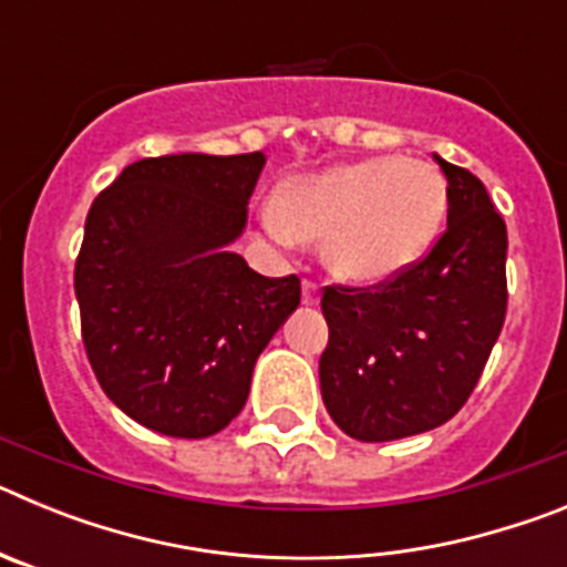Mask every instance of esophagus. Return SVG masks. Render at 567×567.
Instances as JSON below:
<instances>
[{"label":"esophagus","mask_w":567,"mask_h":567,"mask_svg":"<svg viewBox=\"0 0 567 567\" xmlns=\"http://www.w3.org/2000/svg\"><path fill=\"white\" fill-rule=\"evenodd\" d=\"M320 300V287L315 280H303V307H315Z\"/></svg>","instance_id":"esophagus-1"}]
</instances>
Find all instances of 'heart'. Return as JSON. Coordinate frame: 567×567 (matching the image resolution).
Listing matches in <instances>:
<instances>
[{
	"label": "heart",
	"mask_w": 567,
	"mask_h": 567,
	"mask_svg": "<svg viewBox=\"0 0 567 567\" xmlns=\"http://www.w3.org/2000/svg\"><path fill=\"white\" fill-rule=\"evenodd\" d=\"M443 215L445 184L432 164L378 155L284 184L267 229L284 244L323 240L334 275L378 284L423 258Z\"/></svg>",
	"instance_id": "1"
}]
</instances>
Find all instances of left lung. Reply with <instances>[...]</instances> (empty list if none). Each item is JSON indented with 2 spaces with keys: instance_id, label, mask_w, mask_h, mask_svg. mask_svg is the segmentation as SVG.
I'll return each mask as SVG.
<instances>
[{
  "instance_id": "left-lung-1",
  "label": "left lung",
  "mask_w": 567,
  "mask_h": 567,
  "mask_svg": "<svg viewBox=\"0 0 567 567\" xmlns=\"http://www.w3.org/2000/svg\"><path fill=\"white\" fill-rule=\"evenodd\" d=\"M449 227L412 267L374 287H323L329 343L320 394L363 443L437 429L465 405L508 307L503 215L477 175L437 158Z\"/></svg>"
}]
</instances>
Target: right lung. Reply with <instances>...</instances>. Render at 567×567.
<instances>
[{"mask_svg": "<svg viewBox=\"0 0 567 567\" xmlns=\"http://www.w3.org/2000/svg\"><path fill=\"white\" fill-rule=\"evenodd\" d=\"M264 162L142 158L84 221L73 272L84 352L104 394L167 437H209L238 417L255 360L300 303L298 275L264 278L227 249Z\"/></svg>", "mask_w": 567, "mask_h": 567, "instance_id": "1", "label": "right lung"}]
</instances>
